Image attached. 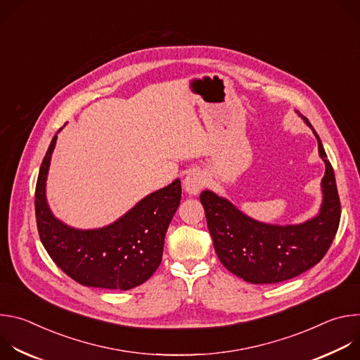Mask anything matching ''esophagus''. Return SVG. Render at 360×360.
Here are the masks:
<instances>
[{"label":"esophagus","instance_id":"obj_1","mask_svg":"<svg viewBox=\"0 0 360 360\" xmlns=\"http://www.w3.org/2000/svg\"><path fill=\"white\" fill-rule=\"evenodd\" d=\"M205 184H207V176H205L203 172L200 171H191L185 179H184V188L188 193L196 195L198 192H200V189H203Z\"/></svg>","mask_w":360,"mask_h":360}]
</instances>
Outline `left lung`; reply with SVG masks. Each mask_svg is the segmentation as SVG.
Listing matches in <instances>:
<instances>
[{"instance_id":"obj_1","label":"left lung","mask_w":360,"mask_h":360,"mask_svg":"<svg viewBox=\"0 0 360 360\" xmlns=\"http://www.w3.org/2000/svg\"><path fill=\"white\" fill-rule=\"evenodd\" d=\"M300 117L312 128L326 167L319 215L299 225H269L246 217L228 199L211 191L200 193L219 261L249 283H278L311 269L322 261L339 228L340 200L333 168L316 131Z\"/></svg>"}]
</instances>
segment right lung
I'll use <instances>...</instances> for the list:
<instances>
[{
	"instance_id": "obj_1",
	"label": "right lung",
	"mask_w": 360,
	"mask_h": 360,
	"mask_svg": "<svg viewBox=\"0 0 360 360\" xmlns=\"http://www.w3.org/2000/svg\"><path fill=\"white\" fill-rule=\"evenodd\" d=\"M51 141L35 186V218L39 239L51 259L84 286L128 290L148 281L162 261L164 240L181 202V181L152 192L117 222L81 231L51 214L45 181L56 148Z\"/></svg>"
}]
</instances>
